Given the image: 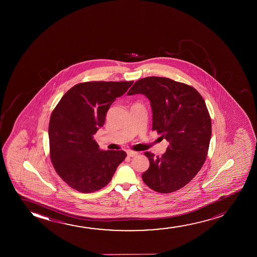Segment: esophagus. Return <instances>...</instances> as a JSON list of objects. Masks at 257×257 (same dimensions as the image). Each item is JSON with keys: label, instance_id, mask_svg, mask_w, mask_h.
<instances>
[{"label": "esophagus", "instance_id": "obj_1", "mask_svg": "<svg viewBox=\"0 0 257 257\" xmlns=\"http://www.w3.org/2000/svg\"><path fill=\"white\" fill-rule=\"evenodd\" d=\"M138 154H139L138 152L132 151V150H130V151H127V155H128L129 157H134V156H136Z\"/></svg>", "mask_w": 257, "mask_h": 257}]
</instances>
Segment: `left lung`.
<instances>
[{
	"mask_svg": "<svg viewBox=\"0 0 257 257\" xmlns=\"http://www.w3.org/2000/svg\"><path fill=\"white\" fill-rule=\"evenodd\" d=\"M134 94L150 100L153 131L169 141L162 156L145 152L150 166L142 179L160 193L176 191L193 179L206 160L211 121L205 102L192 86L157 76L136 81L127 93Z\"/></svg>",
	"mask_w": 257,
	"mask_h": 257,
	"instance_id": "1",
	"label": "left lung"
}]
</instances>
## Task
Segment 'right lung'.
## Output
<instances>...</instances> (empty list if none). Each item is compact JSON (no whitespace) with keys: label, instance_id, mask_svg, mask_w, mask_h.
Returning a JSON list of instances; mask_svg holds the SVG:
<instances>
[{"label":"right lung","instance_id":"right-lung-1","mask_svg":"<svg viewBox=\"0 0 257 257\" xmlns=\"http://www.w3.org/2000/svg\"><path fill=\"white\" fill-rule=\"evenodd\" d=\"M131 81H86L62 96L49 122L50 158L60 178L81 193H91L110 182L126 157L122 150L102 151L93 136L106 113Z\"/></svg>","mask_w":257,"mask_h":257}]
</instances>
